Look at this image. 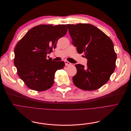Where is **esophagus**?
<instances>
[{"label":"esophagus","instance_id":"obj_1","mask_svg":"<svg viewBox=\"0 0 131 131\" xmlns=\"http://www.w3.org/2000/svg\"><path fill=\"white\" fill-rule=\"evenodd\" d=\"M64 62H65V65L66 66H70L71 65V63H70L69 62H68L67 61H65Z\"/></svg>","mask_w":131,"mask_h":131}]
</instances>
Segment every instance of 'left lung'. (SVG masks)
<instances>
[{
	"instance_id": "obj_1",
	"label": "left lung",
	"mask_w": 131,
	"mask_h": 131,
	"mask_svg": "<svg viewBox=\"0 0 131 131\" xmlns=\"http://www.w3.org/2000/svg\"><path fill=\"white\" fill-rule=\"evenodd\" d=\"M78 53L88 59L87 68L75 65L77 73L72 77L76 87L85 91L99 89L108 82L115 69L117 55L114 43L101 30L92 24H67Z\"/></svg>"
}]
</instances>
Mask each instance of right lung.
I'll return each mask as SVG.
<instances>
[{"label": "right lung", "instance_id": "1", "mask_svg": "<svg viewBox=\"0 0 131 131\" xmlns=\"http://www.w3.org/2000/svg\"><path fill=\"white\" fill-rule=\"evenodd\" d=\"M67 32L66 24H41L31 29L17 43L14 63L18 76L28 88L41 92L53 86L55 72L63 69L65 63L47 60V54Z\"/></svg>", "mask_w": 131, "mask_h": 131}]
</instances>
